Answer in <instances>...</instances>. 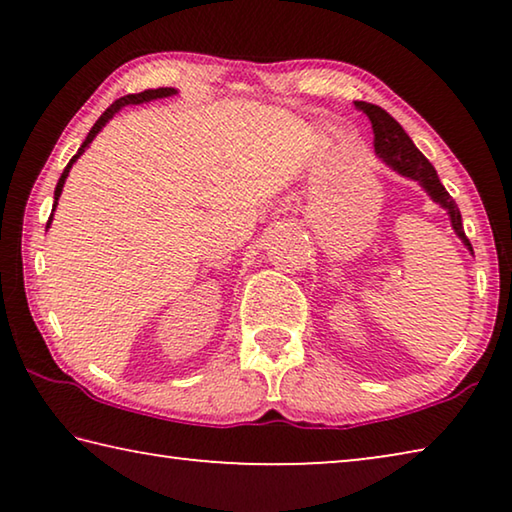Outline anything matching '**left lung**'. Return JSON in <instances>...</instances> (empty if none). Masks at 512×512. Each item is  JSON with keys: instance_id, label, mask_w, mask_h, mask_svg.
I'll return each instance as SVG.
<instances>
[{"instance_id": "1", "label": "left lung", "mask_w": 512, "mask_h": 512, "mask_svg": "<svg viewBox=\"0 0 512 512\" xmlns=\"http://www.w3.org/2000/svg\"><path fill=\"white\" fill-rule=\"evenodd\" d=\"M354 106L366 112L370 119L372 133H375V153L379 158L393 171L402 173V176L411 180H418L424 192H427L440 207H445L458 239L463 241L467 250H472L470 239H467L463 232V219L461 212H458L456 201L447 194V189L438 180V173L433 169V164L418 151V146H415L411 137L404 133V128L397 124L384 108L375 106V103L354 101Z\"/></svg>"}]
</instances>
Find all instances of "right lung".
Masks as SVG:
<instances>
[{
	"label": "right lung",
	"mask_w": 512,
	"mask_h": 512,
	"mask_svg": "<svg viewBox=\"0 0 512 512\" xmlns=\"http://www.w3.org/2000/svg\"><path fill=\"white\" fill-rule=\"evenodd\" d=\"M178 90H173V88H158V90H144V92H140V94H126V97H121V99H117L115 103H112V106L103 112V115L97 119V124L92 126V131L88 133V137H85V142L81 144V149H79V153L74 155L72 160H69V164L65 167V171H63V176L58 178V185H56V192H54V210H56V205H58V198H60V192H63V185H65V178L69 176V169H72V164L81 158L83 155V151L88 149L90 146V142L94 140V137H97V133L101 131L103 126L108 124V121L115 117V112H119L121 108L124 106H140V103H146V101H153V99H164V97H173V94H176ZM54 216V214H51ZM51 216H49V221H47V228H49V223H51Z\"/></svg>",
	"instance_id": "right-lung-1"
}]
</instances>
